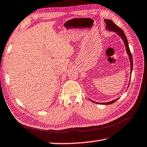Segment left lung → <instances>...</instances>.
<instances>
[{"label":"left lung","instance_id":"obj_1","mask_svg":"<svg viewBox=\"0 0 147 147\" xmlns=\"http://www.w3.org/2000/svg\"><path fill=\"white\" fill-rule=\"evenodd\" d=\"M104 22L106 23V29L108 30L109 31H113V32H116L117 34L119 36L121 37L122 38V39L123 40V42L124 43V45L126 47V53H127L128 55L129 56V59H130V69H131V71H130V73L131 74V71H132V68H133V60H132V56H131V52L130 51V48H129V46H128V40H127V38H126V37L125 36V34H124V32L123 31V30H121V28H119V27L115 24V23H113V22L111 21V20H109V19H104ZM130 84V83H129ZM118 98L115 99V100H112V101H110V102H104V103H98V102H94L93 100H90L91 101L93 102H95L96 104H104V105H107V104H113V102H115L117 100Z\"/></svg>","mask_w":147,"mask_h":147}]
</instances>
